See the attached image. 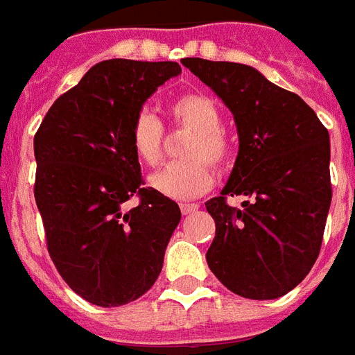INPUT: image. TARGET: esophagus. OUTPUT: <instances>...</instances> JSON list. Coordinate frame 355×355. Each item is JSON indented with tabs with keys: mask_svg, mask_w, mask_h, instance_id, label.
<instances>
[{
	"mask_svg": "<svg viewBox=\"0 0 355 355\" xmlns=\"http://www.w3.org/2000/svg\"><path fill=\"white\" fill-rule=\"evenodd\" d=\"M180 209L183 214H191V212L198 211V209H200V205H198V203H181Z\"/></svg>",
	"mask_w": 355,
	"mask_h": 355,
	"instance_id": "1",
	"label": "esophagus"
}]
</instances>
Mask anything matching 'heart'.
I'll list each match as a JSON object with an SVG mask.
<instances>
[{"label":"heart","instance_id":"b5f03b06","mask_svg":"<svg viewBox=\"0 0 355 355\" xmlns=\"http://www.w3.org/2000/svg\"><path fill=\"white\" fill-rule=\"evenodd\" d=\"M172 123L191 130L192 135L183 146L185 161L164 166L150 178V185L164 198L187 201L205 194L214 183V172L209 164L222 168L231 161L232 146L222 126V112L211 97L201 93H187L168 107ZM163 124L150 113H141L133 121L130 141L135 157L146 166L159 164L163 157Z\"/></svg>","mask_w":355,"mask_h":355}]
</instances>
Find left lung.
Listing matches in <instances>:
<instances>
[{
  "label": "left lung",
  "instance_id": "obj_1",
  "mask_svg": "<svg viewBox=\"0 0 355 355\" xmlns=\"http://www.w3.org/2000/svg\"><path fill=\"white\" fill-rule=\"evenodd\" d=\"M222 98L238 130V157L222 194L205 203L216 222L207 263L232 293L279 299L299 286L321 251L330 211V135L299 95L251 65L185 58ZM227 195H245L243 209Z\"/></svg>",
  "mask_w": 355,
  "mask_h": 355
}]
</instances>
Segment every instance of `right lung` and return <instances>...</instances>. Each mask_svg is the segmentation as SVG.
<instances>
[{
	"instance_id": "obj_1",
	"label": "right lung",
	"mask_w": 355,
	"mask_h": 355,
	"mask_svg": "<svg viewBox=\"0 0 355 355\" xmlns=\"http://www.w3.org/2000/svg\"><path fill=\"white\" fill-rule=\"evenodd\" d=\"M180 73L178 62H101L56 98L34 135L47 251L71 290L95 306L146 293L181 220L175 201L143 187L130 141L146 98ZM135 193L139 205L124 213Z\"/></svg>"
}]
</instances>
